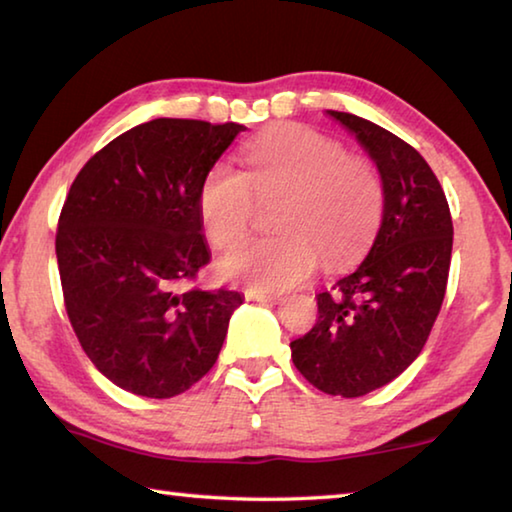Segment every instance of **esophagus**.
<instances>
[{
  "instance_id": "1",
  "label": "esophagus",
  "mask_w": 512,
  "mask_h": 512,
  "mask_svg": "<svg viewBox=\"0 0 512 512\" xmlns=\"http://www.w3.org/2000/svg\"><path fill=\"white\" fill-rule=\"evenodd\" d=\"M246 300L253 302H264V305H277L282 298L280 296H271V293H259V291H246Z\"/></svg>"
}]
</instances>
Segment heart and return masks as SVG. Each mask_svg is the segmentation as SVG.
I'll return each mask as SVG.
<instances>
[{
  "mask_svg": "<svg viewBox=\"0 0 512 512\" xmlns=\"http://www.w3.org/2000/svg\"><path fill=\"white\" fill-rule=\"evenodd\" d=\"M241 160L244 173L214 164L198 189L207 239L216 248L235 246L255 221L257 201L277 198L282 235L230 250L219 264L225 280L250 291H287L309 280L320 259L341 268L366 253L384 212V185L368 158L311 128L282 126L250 140Z\"/></svg>",
  "mask_w": 512,
  "mask_h": 512,
  "instance_id": "b5f03b06",
  "label": "heart"
}]
</instances>
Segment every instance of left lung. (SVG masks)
I'll return each instance as SVG.
<instances>
[{"label": "left lung", "mask_w": 512, "mask_h": 512, "mask_svg": "<svg viewBox=\"0 0 512 512\" xmlns=\"http://www.w3.org/2000/svg\"><path fill=\"white\" fill-rule=\"evenodd\" d=\"M377 164L384 216L357 271L318 293V320L291 341V359L327 395L361 397L386 386L422 352L443 307L454 225L427 160L386 128L327 110Z\"/></svg>", "instance_id": "8db88e82"}]
</instances>
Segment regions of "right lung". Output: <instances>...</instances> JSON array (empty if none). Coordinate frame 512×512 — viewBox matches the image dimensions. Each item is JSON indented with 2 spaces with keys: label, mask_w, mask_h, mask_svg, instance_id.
Masks as SVG:
<instances>
[{
  "label": "right lung",
  "mask_w": 512,
  "mask_h": 512,
  "mask_svg": "<svg viewBox=\"0 0 512 512\" xmlns=\"http://www.w3.org/2000/svg\"><path fill=\"white\" fill-rule=\"evenodd\" d=\"M246 126L153 119L85 162L60 210L56 257L76 339L112 384L173 397L219 359L237 291L185 289L210 262L198 189Z\"/></svg>",
  "instance_id": "right-lung-1"
}]
</instances>
